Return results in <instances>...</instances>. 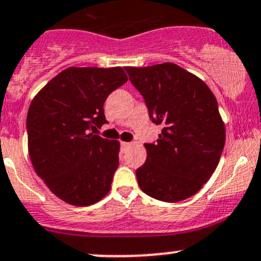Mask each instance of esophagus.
I'll return each instance as SVG.
<instances>
[{
    "instance_id": "34e87169",
    "label": "esophagus",
    "mask_w": 261,
    "mask_h": 261,
    "mask_svg": "<svg viewBox=\"0 0 261 261\" xmlns=\"http://www.w3.org/2000/svg\"><path fill=\"white\" fill-rule=\"evenodd\" d=\"M131 146L130 142H121V151H126Z\"/></svg>"
}]
</instances>
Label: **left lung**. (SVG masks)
<instances>
[{
	"mask_svg": "<svg viewBox=\"0 0 261 261\" xmlns=\"http://www.w3.org/2000/svg\"><path fill=\"white\" fill-rule=\"evenodd\" d=\"M125 70L150 119L163 125L155 144H145L146 161L136 170L140 189L165 202L195 195L224 150L225 126L215 96L197 76L171 62Z\"/></svg>",
	"mask_w": 261,
	"mask_h": 261,
	"instance_id": "8db88e82",
	"label": "left lung"
}]
</instances>
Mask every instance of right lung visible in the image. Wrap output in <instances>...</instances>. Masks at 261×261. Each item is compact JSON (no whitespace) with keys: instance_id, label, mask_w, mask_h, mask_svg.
Segmentation results:
<instances>
[{"instance_id":"right-lung-1","label":"right lung","mask_w":261,"mask_h":261,"mask_svg":"<svg viewBox=\"0 0 261 261\" xmlns=\"http://www.w3.org/2000/svg\"><path fill=\"white\" fill-rule=\"evenodd\" d=\"M126 81L122 67H68L30 105L26 127L32 166L67 204L92 205L111 189L120 142L92 133L108 122V96Z\"/></svg>"}]
</instances>
